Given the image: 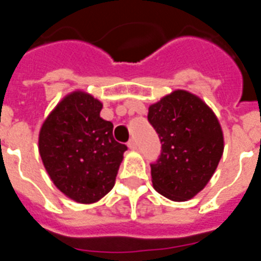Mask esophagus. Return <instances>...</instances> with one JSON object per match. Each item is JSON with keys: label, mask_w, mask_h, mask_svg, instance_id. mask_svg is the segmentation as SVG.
Listing matches in <instances>:
<instances>
[{"label": "esophagus", "mask_w": 261, "mask_h": 261, "mask_svg": "<svg viewBox=\"0 0 261 261\" xmlns=\"http://www.w3.org/2000/svg\"><path fill=\"white\" fill-rule=\"evenodd\" d=\"M128 147L130 150H136V149H137V142H136L135 138H130V140H129Z\"/></svg>", "instance_id": "esophagus-1"}]
</instances>
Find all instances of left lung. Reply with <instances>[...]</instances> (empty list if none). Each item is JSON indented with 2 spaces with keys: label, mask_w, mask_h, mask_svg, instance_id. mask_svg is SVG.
<instances>
[{
  "label": "left lung",
  "mask_w": 261,
  "mask_h": 261,
  "mask_svg": "<svg viewBox=\"0 0 261 261\" xmlns=\"http://www.w3.org/2000/svg\"><path fill=\"white\" fill-rule=\"evenodd\" d=\"M162 153L151 166L154 190L172 201L195 197L213 176L223 154V132L216 114L195 94L175 90L149 107Z\"/></svg>",
  "instance_id": "left-lung-1"
}]
</instances>
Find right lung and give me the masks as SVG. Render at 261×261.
I'll return each instance as SVG.
<instances>
[{
  "mask_svg": "<svg viewBox=\"0 0 261 261\" xmlns=\"http://www.w3.org/2000/svg\"><path fill=\"white\" fill-rule=\"evenodd\" d=\"M103 103L75 90L50 111L39 132V154L53 184L80 204H93L115 186L126 146L114 124L100 117Z\"/></svg>",
  "mask_w": 261,
  "mask_h": 261,
  "instance_id": "1",
  "label": "right lung"
}]
</instances>
